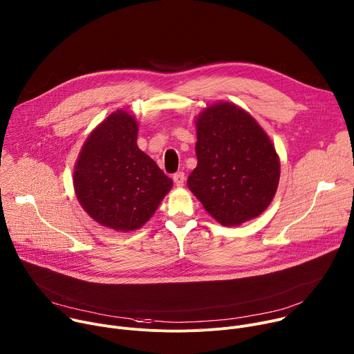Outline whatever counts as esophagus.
<instances>
[{"mask_svg": "<svg viewBox=\"0 0 354 354\" xmlns=\"http://www.w3.org/2000/svg\"><path fill=\"white\" fill-rule=\"evenodd\" d=\"M174 182L178 187H182L185 185V174L183 172H176L174 175Z\"/></svg>", "mask_w": 354, "mask_h": 354, "instance_id": "esophagus-1", "label": "esophagus"}]
</instances>
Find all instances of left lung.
Returning <instances> with one entry per match:
<instances>
[{"label": "left lung", "instance_id": "obj_1", "mask_svg": "<svg viewBox=\"0 0 354 354\" xmlns=\"http://www.w3.org/2000/svg\"><path fill=\"white\" fill-rule=\"evenodd\" d=\"M197 167L187 187L206 212L224 227L261 216L280 180L274 144L249 112L216 102L196 118Z\"/></svg>", "mask_w": 354, "mask_h": 354}]
</instances>
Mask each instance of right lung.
<instances>
[{
    "instance_id": "obj_1",
    "label": "right lung",
    "mask_w": 354,
    "mask_h": 354,
    "mask_svg": "<svg viewBox=\"0 0 354 354\" xmlns=\"http://www.w3.org/2000/svg\"><path fill=\"white\" fill-rule=\"evenodd\" d=\"M137 134V119L118 109L89 133L74 167L81 207L97 224L119 232L141 228L174 185L138 148Z\"/></svg>"
}]
</instances>
